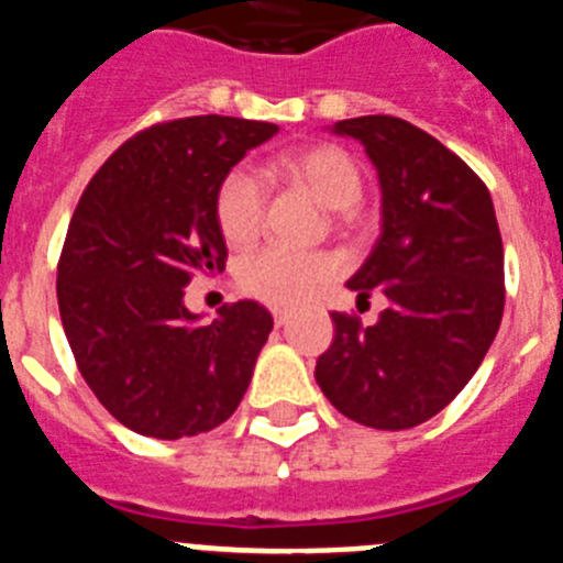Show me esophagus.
Here are the masks:
<instances>
[{"label":"esophagus","mask_w":563,"mask_h":563,"mask_svg":"<svg viewBox=\"0 0 563 563\" xmlns=\"http://www.w3.org/2000/svg\"><path fill=\"white\" fill-rule=\"evenodd\" d=\"M275 322H277V325H286V322H288V311L275 309Z\"/></svg>","instance_id":"esophagus-1"}]
</instances>
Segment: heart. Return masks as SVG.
I'll list each match as a JSON object with an SVG mask.
<instances>
[{
    "label": "heart",
    "mask_w": 563,
    "mask_h": 563,
    "mask_svg": "<svg viewBox=\"0 0 563 563\" xmlns=\"http://www.w3.org/2000/svg\"><path fill=\"white\" fill-rule=\"evenodd\" d=\"M286 184L309 192L317 203L334 209V221L349 227L356 218V200L363 198L365 175L354 155L340 144L302 146L277 161ZM266 214V192L249 169L234 166L214 192V223L229 246H249L261 234ZM336 275L329 252H286L257 249L234 266V283L246 297L268 306H297Z\"/></svg>",
    "instance_id": "heart-1"
}]
</instances>
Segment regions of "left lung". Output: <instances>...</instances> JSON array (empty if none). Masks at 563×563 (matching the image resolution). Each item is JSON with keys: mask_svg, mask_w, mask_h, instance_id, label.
I'll return each mask as SVG.
<instances>
[{"mask_svg": "<svg viewBox=\"0 0 563 563\" xmlns=\"http://www.w3.org/2000/svg\"><path fill=\"white\" fill-rule=\"evenodd\" d=\"M363 141L383 187V234L349 280L388 297L374 325L334 311L317 385L376 430L437 417L485 360L505 311V246L485 180L433 135L394 115L336 121Z\"/></svg>", "mask_w": 563, "mask_h": 563, "instance_id": "8db88e82", "label": "left lung"}]
</instances>
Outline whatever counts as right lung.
Returning <instances> with one entry per match:
<instances>
[{
	"label": "right lung",
	"mask_w": 563,
	"mask_h": 563,
	"mask_svg": "<svg viewBox=\"0 0 563 563\" xmlns=\"http://www.w3.org/2000/svg\"><path fill=\"white\" fill-rule=\"evenodd\" d=\"M266 121L192 115L146 126L90 178L58 257L56 297L85 383L124 428L184 439L218 428L275 325L261 302L198 325L184 286L227 268L214 192Z\"/></svg>",
	"instance_id": "1"
}]
</instances>
